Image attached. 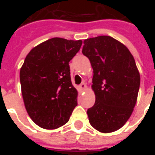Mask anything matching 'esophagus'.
<instances>
[{
  "instance_id": "1",
  "label": "esophagus",
  "mask_w": 155,
  "mask_h": 155,
  "mask_svg": "<svg viewBox=\"0 0 155 155\" xmlns=\"http://www.w3.org/2000/svg\"><path fill=\"white\" fill-rule=\"evenodd\" d=\"M86 88H87V86H86V84H84V83H82V84H80V86H79V89H80L81 91H85V90H86Z\"/></svg>"
}]
</instances>
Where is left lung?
<instances>
[{
  "label": "left lung",
  "mask_w": 155,
  "mask_h": 155,
  "mask_svg": "<svg viewBox=\"0 0 155 155\" xmlns=\"http://www.w3.org/2000/svg\"><path fill=\"white\" fill-rule=\"evenodd\" d=\"M82 53L93 68L95 103L87 110L91 126L111 133L124 125L138 98L140 74L134 56L120 41L108 35L84 41Z\"/></svg>",
  "instance_id": "1"
}]
</instances>
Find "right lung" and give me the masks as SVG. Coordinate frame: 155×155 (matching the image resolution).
Returning <instances> with one entry per match:
<instances>
[{
	"mask_svg": "<svg viewBox=\"0 0 155 155\" xmlns=\"http://www.w3.org/2000/svg\"><path fill=\"white\" fill-rule=\"evenodd\" d=\"M82 41L51 38L31 49L20 71L21 94L29 116L41 128L55 130L67 123L77 105L69 62Z\"/></svg>",
	"mask_w": 155,
	"mask_h": 155,
	"instance_id": "right-lung-1",
	"label": "right lung"
}]
</instances>
